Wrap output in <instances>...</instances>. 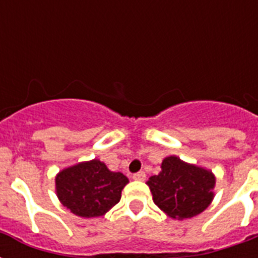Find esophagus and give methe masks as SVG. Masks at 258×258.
Returning <instances> with one entry per match:
<instances>
[{"instance_id":"34e87169","label":"esophagus","mask_w":258,"mask_h":258,"mask_svg":"<svg viewBox=\"0 0 258 258\" xmlns=\"http://www.w3.org/2000/svg\"><path fill=\"white\" fill-rule=\"evenodd\" d=\"M133 178L135 180H145L146 179V172L145 171L135 172V174L133 175Z\"/></svg>"}]
</instances>
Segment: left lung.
Masks as SVG:
<instances>
[{
    "mask_svg": "<svg viewBox=\"0 0 258 258\" xmlns=\"http://www.w3.org/2000/svg\"><path fill=\"white\" fill-rule=\"evenodd\" d=\"M162 171L147 180L158 208L171 218L184 220L200 214L212 202L216 178L212 171L188 165L176 157L162 162Z\"/></svg>",
    "mask_w": 258,
    "mask_h": 258,
    "instance_id": "obj_1",
    "label": "left lung"
}]
</instances>
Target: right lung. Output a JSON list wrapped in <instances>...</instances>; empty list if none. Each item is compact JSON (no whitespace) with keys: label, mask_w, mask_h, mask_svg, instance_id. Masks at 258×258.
I'll list each match as a JSON object with an SVG mask.
<instances>
[{"label":"right lung","mask_w":258,"mask_h":258,"mask_svg":"<svg viewBox=\"0 0 258 258\" xmlns=\"http://www.w3.org/2000/svg\"><path fill=\"white\" fill-rule=\"evenodd\" d=\"M128 178L107 169L93 159L62 170L56 176L58 200L80 217H100L120 201L121 190Z\"/></svg>","instance_id":"right-lung-1"}]
</instances>
